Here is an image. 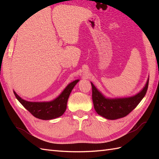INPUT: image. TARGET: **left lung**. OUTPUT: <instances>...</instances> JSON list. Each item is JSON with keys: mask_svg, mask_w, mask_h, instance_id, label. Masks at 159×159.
Returning <instances> with one entry per match:
<instances>
[{"mask_svg": "<svg viewBox=\"0 0 159 159\" xmlns=\"http://www.w3.org/2000/svg\"><path fill=\"white\" fill-rule=\"evenodd\" d=\"M149 79H148L146 86L141 92L133 97L126 98L108 99L96 88L93 83L92 100L93 107L98 114L108 120H117L124 117L129 114L135 108L147 92Z\"/></svg>", "mask_w": 159, "mask_h": 159, "instance_id": "left-lung-1", "label": "left lung"}]
</instances>
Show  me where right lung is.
Segmentation results:
<instances>
[{"label":"right lung","mask_w":159,"mask_h":159,"mask_svg":"<svg viewBox=\"0 0 159 159\" xmlns=\"http://www.w3.org/2000/svg\"><path fill=\"white\" fill-rule=\"evenodd\" d=\"M78 82H79V80H76L70 83L59 97L50 102H28L22 99L15 92H13V93L16 98L22 104V106L26 110H28L33 116L43 120H52L61 116L65 112L70 94Z\"/></svg>","instance_id":"obj_1"}]
</instances>
